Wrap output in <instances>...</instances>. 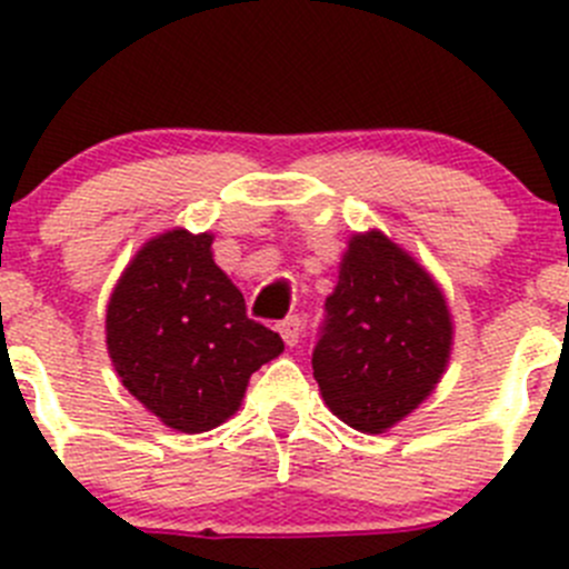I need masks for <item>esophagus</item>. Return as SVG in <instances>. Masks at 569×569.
<instances>
[{"label": "esophagus", "instance_id": "1", "mask_svg": "<svg viewBox=\"0 0 569 569\" xmlns=\"http://www.w3.org/2000/svg\"><path fill=\"white\" fill-rule=\"evenodd\" d=\"M279 335L284 338V343L296 346L301 340V318L288 316L284 321H279Z\"/></svg>", "mask_w": 569, "mask_h": 569}]
</instances>
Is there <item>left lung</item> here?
I'll return each mask as SVG.
<instances>
[{"label": "left lung", "mask_w": 569, "mask_h": 569, "mask_svg": "<svg viewBox=\"0 0 569 569\" xmlns=\"http://www.w3.org/2000/svg\"><path fill=\"white\" fill-rule=\"evenodd\" d=\"M452 335L450 307L425 264L380 229L351 234L312 351V377L340 421L386 432L436 391Z\"/></svg>", "instance_id": "obj_1"}]
</instances>
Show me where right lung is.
I'll return each mask as SVG.
<instances>
[{"label":"right lung","mask_w":569,"mask_h":569,"mask_svg":"<svg viewBox=\"0 0 569 569\" xmlns=\"http://www.w3.org/2000/svg\"><path fill=\"white\" fill-rule=\"evenodd\" d=\"M214 234L170 229L133 253L106 310V346L122 386L178 432H207L240 410L253 371L284 351L246 316L214 264Z\"/></svg>","instance_id":"obj_1"}]
</instances>
